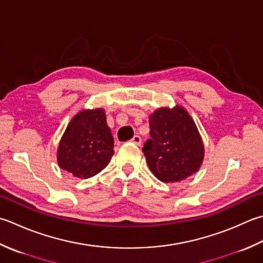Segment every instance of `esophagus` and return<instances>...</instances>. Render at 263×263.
Returning a JSON list of instances; mask_svg holds the SVG:
<instances>
[{
    "label": "esophagus",
    "instance_id": "1",
    "mask_svg": "<svg viewBox=\"0 0 263 263\" xmlns=\"http://www.w3.org/2000/svg\"><path fill=\"white\" fill-rule=\"evenodd\" d=\"M131 142H133V143H135V145L139 146L141 143V138L139 137V136H135V137L131 139Z\"/></svg>",
    "mask_w": 263,
    "mask_h": 263
}]
</instances>
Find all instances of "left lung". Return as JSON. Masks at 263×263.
<instances>
[{
	"label": "left lung",
	"mask_w": 263,
	"mask_h": 263,
	"mask_svg": "<svg viewBox=\"0 0 263 263\" xmlns=\"http://www.w3.org/2000/svg\"><path fill=\"white\" fill-rule=\"evenodd\" d=\"M151 139L142 152L152 173L162 182H179L196 173L204 143L193 117L182 106L161 107L149 116Z\"/></svg>",
	"instance_id": "obj_1"
}]
</instances>
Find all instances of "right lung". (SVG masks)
Here are the masks:
<instances>
[{
    "instance_id": "add662e5",
    "label": "right lung",
    "mask_w": 263,
    "mask_h": 263,
    "mask_svg": "<svg viewBox=\"0 0 263 263\" xmlns=\"http://www.w3.org/2000/svg\"><path fill=\"white\" fill-rule=\"evenodd\" d=\"M114 154V138L104 108L82 109L60 139L57 162L73 177L87 179L104 170Z\"/></svg>"
}]
</instances>
